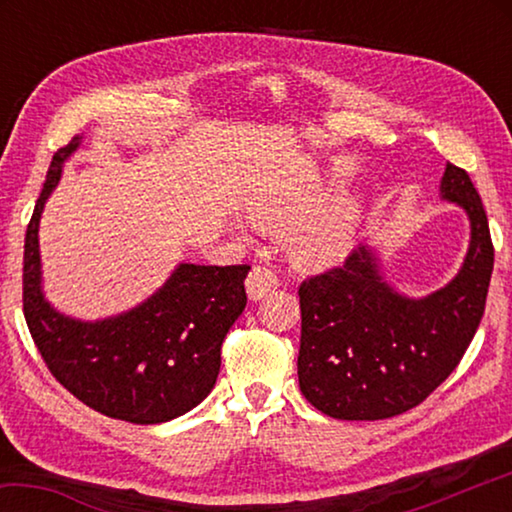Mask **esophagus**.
Here are the masks:
<instances>
[{
    "mask_svg": "<svg viewBox=\"0 0 512 512\" xmlns=\"http://www.w3.org/2000/svg\"><path fill=\"white\" fill-rule=\"evenodd\" d=\"M277 287H280V277L268 266H255L246 277V291L250 300H262Z\"/></svg>",
    "mask_w": 512,
    "mask_h": 512,
    "instance_id": "1",
    "label": "esophagus"
}]
</instances>
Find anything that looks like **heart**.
I'll return each instance as SVG.
<instances>
[{
  "label": "heart",
  "instance_id": "b5f03b06",
  "mask_svg": "<svg viewBox=\"0 0 512 512\" xmlns=\"http://www.w3.org/2000/svg\"><path fill=\"white\" fill-rule=\"evenodd\" d=\"M323 173L302 167L291 176L264 185L246 198V216L257 230L280 235L293 224L289 255L300 268L341 264L357 244L363 205L357 196H330Z\"/></svg>",
  "mask_w": 512,
  "mask_h": 512
}]
</instances>
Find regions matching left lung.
Instances as JSON below:
<instances>
[{"mask_svg": "<svg viewBox=\"0 0 512 512\" xmlns=\"http://www.w3.org/2000/svg\"><path fill=\"white\" fill-rule=\"evenodd\" d=\"M440 198L470 221V244L445 287L411 298L381 271L375 246L300 287L298 381L336 420H384L418 406L452 375L474 339L495 250L488 216L467 171L447 164Z\"/></svg>", "mask_w": 512, "mask_h": 512, "instance_id": "8db88e82", "label": "left lung"}]
</instances>
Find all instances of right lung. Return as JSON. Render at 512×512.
I'll use <instances>...</instances> for the list:
<instances>
[{"label": "right lung", "mask_w": 512, "mask_h": 512, "mask_svg": "<svg viewBox=\"0 0 512 512\" xmlns=\"http://www.w3.org/2000/svg\"><path fill=\"white\" fill-rule=\"evenodd\" d=\"M83 137L60 149L24 239V318L60 384L90 409L133 424H160L201 404L216 384L221 345L246 307L250 266L178 264L133 309L99 320L58 311L42 289L40 219Z\"/></svg>", "instance_id": "add662e5"}]
</instances>
